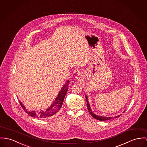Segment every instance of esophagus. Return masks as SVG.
Wrapping results in <instances>:
<instances>
[{
    "label": "esophagus",
    "mask_w": 147,
    "mask_h": 147,
    "mask_svg": "<svg viewBox=\"0 0 147 147\" xmlns=\"http://www.w3.org/2000/svg\"><path fill=\"white\" fill-rule=\"evenodd\" d=\"M84 75L82 73H79L77 76H76V79H77L79 81H81L82 79H83Z\"/></svg>",
    "instance_id": "34e87169"
}]
</instances>
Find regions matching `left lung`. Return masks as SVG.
Masks as SVG:
<instances>
[{"mask_svg":"<svg viewBox=\"0 0 147 147\" xmlns=\"http://www.w3.org/2000/svg\"><path fill=\"white\" fill-rule=\"evenodd\" d=\"M86 101H87V109H88V110L89 111V113H90V115L92 116V117H93L94 119H97V120H98L100 121H106V120H111L113 118H117V117H119L120 115H117V116H115L114 117H105V116H98L96 114L93 113L91 110V108H90V104L89 103V102H88V97L87 96V94H86ZM125 112V111H124ZM123 112V113H124Z\"/></svg>","mask_w":147,"mask_h":147,"instance_id":"left-lung-1","label":"left lung"}]
</instances>
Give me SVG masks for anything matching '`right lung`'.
Returning <instances> with one entry per match:
<instances>
[{
	"label": "right lung",
	"instance_id": "1",
	"mask_svg": "<svg viewBox=\"0 0 147 147\" xmlns=\"http://www.w3.org/2000/svg\"><path fill=\"white\" fill-rule=\"evenodd\" d=\"M69 80H67V82L63 86V87L58 93L57 96L56 97L55 100L53 101V102L51 104V105L47 109H46L45 111L41 110L39 113H36L34 111H28L26 109L24 105L23 104L22 102L20 101L19 102L24 111L31 117L40 119H47L51 117V116L57 113V112L61 107L65 96L68 91V85L69 83Z\"/></svg>",
	"mask_w": 147,
	"mask_h": 147
}]
</instances>
